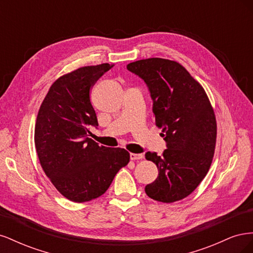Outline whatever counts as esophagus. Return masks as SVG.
Wrapping results in <instances>:
<instances>
[{
  "instance_id": "obj_1",
  "label": "esophagus",
  "mask_w": 253,
  "mask_h": 253,
  "mask_svg": "<svg viewBox=\"0 0 253 253\" xmlns=\"http://www.w3.org/2000/svg\"><path fill=\"white\" fill-rule=\"evenodd\" d=\"M129 158H131L132 160H139V159L143 158V155L142 154H135V153H131V154H129Z\"/></svg>"
}]
</instances>
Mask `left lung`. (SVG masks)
Instances as JSON below:
<instances>
[{
	"instance_id": "obj_1",
	"label": "left lung",
	"mask_w": 253,
	"mask_h": 253,
	"mask_svg": "<svg viewBox=\"0 0 253 253\" xmlns=\"http://www.w3.org/2000/svg\"><path fill=\"white\" fill-rule=\"evenodd\" d=\"M126 68L151 93L155 125L167 148L162 155L145 153L158 176L145 186L154 201L174 203L190 195L208 173L216 143V119L204 87L176 61L149 58Z\"/></svg>"
}]
</instances>
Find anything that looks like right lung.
I'll return each mask as SVG.
<instances>
[{"label": "right lung", "instance_id": "right-lung-1", "mask_svg": "<svg viewBox=\"0 0 253 253\" xmlns=\"http://www.w3.org/2000/svg\"><path fill=\"white\" fill-rule=\"evenodd\" d=\"M109 63L84 66L51 84L40 106L35 144L43 171L59 192L75 203L89 202L109 189L129 162V153L106 148L87 137L98 120L89 91Z\"/></svg>", "mask_w": 253, "mask_h": 253}]
</instances>
